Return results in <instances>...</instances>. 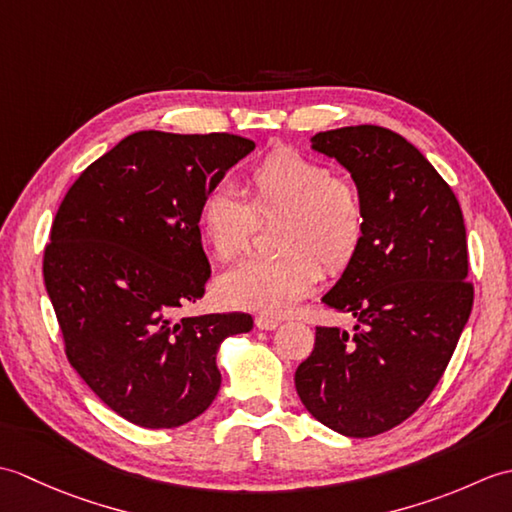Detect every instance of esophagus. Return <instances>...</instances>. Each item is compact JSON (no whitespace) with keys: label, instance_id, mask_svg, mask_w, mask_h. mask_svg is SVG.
<instances>
[{"label":"esophagus","instance_id":"esophagus-1","mask_svg":"<svg viewBox=\"0 0 512 512\" xmlns=\"http://www.w3.org/2000/svg\"><path fill=\"white\" fill-rule=\"evenodd\" d=\"M255 325L259 330H275L279 321L273 317H266V314H259V317H255Z\"/></svg>","mask_w":512,"mask_h":512}]
</instances>
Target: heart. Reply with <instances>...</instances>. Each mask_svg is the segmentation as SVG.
Returning a JSON list of instances; mask_svg holds the SVG:
<instances>
[{
  "label": "heart",
  "instance_id": "obj_1",
  "mask_svg": "<svg viewBox=\"0 0 512 512\" xmlns=\"http://www.w3.org/2000/svg\"><path fill=\"white\" fill-rule=\"evenodd\" d=\"M248 200L228 184H213L200 202V231L222 262L253 242L259 220L279 222L275 257L246 259L215 284L224 306L286 314L312 292L323 266L336 275L350 268L367 237V204L358 184L334 176L325 162L292 147H275L250 167Z\"/></svg>",
  "mask_w": 512,
  "mask_h": 512
}]
</instances>
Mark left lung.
<instances>
[{"label": "left lung", "instance_id": "1", "mask_svg": "<svg viewBox=\"0 0 512 512\" xmlns=\"http://www.w3.org/2000/svg\"><path fill=\"white\" fill-rule=\"evenodd\" d=\"M312 147L352 173L365 195L367 237L321 299L358 325L352 334L319 325L295 387L325 427L372 438L431 396L471 317L464 217L440 173L391 129H332Z\"/></svg>", "mask_w": 512, "mask_h": 512}]
</instances>
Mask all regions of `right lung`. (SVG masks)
I'll use <instances>...</instances> for the list:
<instances>
[{
    "instance_id": "right-lung-1",
    "label": "right lung",
    "mask_w": 512,
    "mask_h": 512,
    "mask_svg": "<svg viewBox=\"0 0 512 512\" xmlns=\"http://www.w3.org/2000/svg\"><path fill=\"white\" fill-rule=\"evenodd\" d=\"M255 149L235 134L136 132L65 193L43 250L63 350L85 385L147 429L198 418L220 391L217 347L246 312L178 317L204 295L200 202Z\"/></svg>"
}]
</instances>
